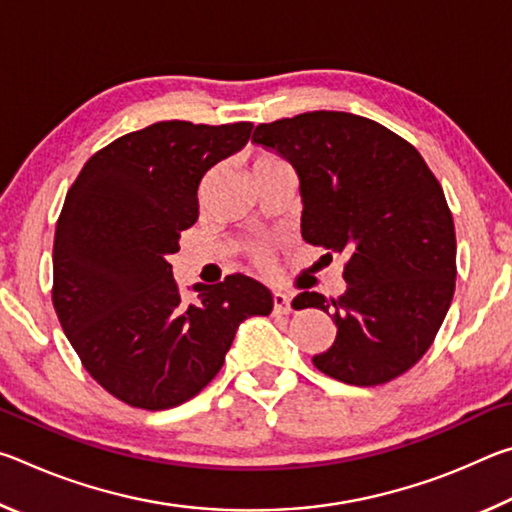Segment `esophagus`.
<instances>
[{"label": "esophagus", "mask_w": 512, "mask_h": 512, "mask_svg": "<svg viewBox=\"0 0 512 512\" xmlns=\"http://www.w3.org/2000/svg\"><path fill=\"white\" fill-rule=\"evenodd\" d=\"M273 311H275V314H289V311H291V296H289V293H282V291L273 293Z\"/></svg>", "instance_id": "1"}]
</instances>
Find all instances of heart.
<instances>
[{
	"instance_id": "heart-1",
	"label": "heart",
	"mask_w": 512,
	"mask_h": 512,
	"mask_svg": "<svg viewBox=\"0 0 512 512\" xmlns=\"http://www.w3.org/2000/svg\"><path fill=\"white\" fill-rule=\"evenodd\" d=\"M282 160L280 158H275V155H271V153H262V155H257L255 158V164H253V171H257V169H264V167H271V164H280ZM259 259H262V262H266V255L262 253L259 255Z\"/></svg>"
}]
</instances>
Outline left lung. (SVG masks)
I'll return each instance as SVG.
<instances>
[{"label": "left lung", "instance_id": "1", "mask_svg": "<svg viewBox=\"0 0 512 512\" xmlns=\"http://www.w3.org/2000/svg\"><path fill=\"white\" fill-rule=\"evenodd\" d=\"M255 144L300 178L302 239L348 257L343 296L305 291L327 311L332 348L314 366L352 386L404 375L431 348L456 287V232L443 187L415 146L377 121L314 110L259 124Z\"/></svg>", "mask_w": 512, "mask_h": 512}]
</instances>
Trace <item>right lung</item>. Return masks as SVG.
Returning <instances> with one entry per match:
<instances>
[{"mask_svg": "<svg viewBox=\"0 0 512 512\" xmlns=\"http://www.w3.org/2000/svg\"><path fill=\"white\" fill-rule=\"evenodd\" d=\"M250 133V121H158L94 153L65 196L51 300L83 368L135 409L192 400L237 327L271 314V291L241 273L196 284L198 298L185 302L167 262L198 219L203 176Z\"/></svg>", "mask_w": 512, "mask_h": 512, "instance_id": "obj_1", "label": "right lung"}]
</instances>
